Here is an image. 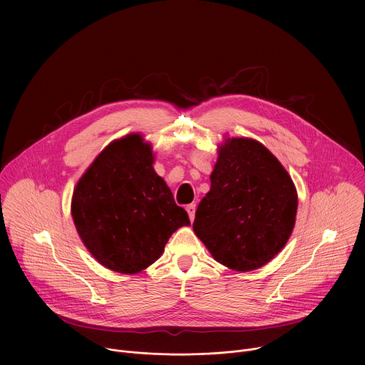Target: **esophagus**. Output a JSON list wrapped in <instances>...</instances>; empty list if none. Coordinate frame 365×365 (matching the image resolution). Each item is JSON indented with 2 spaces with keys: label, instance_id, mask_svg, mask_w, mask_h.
I'll use <instances>...</instances> for the list:
<instances>
[{
  "label": "esophagus",
  "instance_id": "34e87169",
  "mask_svg": "<svg viewBox=\"0 0 365 365\" xmlns=\"http://www.w3.org/2000/svg\"><path fill=\"white\" fill-rule=\"evenodd\" d=\"M186 211H187V215H189V220L193 221L195 220V211H196V206L192 203V205H187L186 206Z\"/></svg>",
  "mask_w": 365,
  "mask_h": 365
}]
</instances>
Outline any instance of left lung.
<instances>
[{
    "label": "left lung",
    "instance_id": "8db88e82",
    "mask_svg": "<svg viewBox=\"0 0 365 365\" xmlns=\"http://www.w3.org/2000/svg\"><path fill=\"white\" fill-rule=\"evenodd\" d=\"M296 212V186L276 155L257 140L228 137L218 145L193 231L220 264L252 272L283 250Z\"/></svg>",
    "mask_w": 365,
    "mask_h": 365
}]
</instances>
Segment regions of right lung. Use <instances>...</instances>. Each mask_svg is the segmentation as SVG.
Here are the masks:
<instances>
[{
  "instance_id": "1",
  "label": "right lung",
  "mask_w": 365,
  "mask_h": 365,
  "mask_svg": "<svg viewBox=\"0 0 365 365\" xmlns=\"http://www.w3.org/2000/svg\"><path fill=\"white\" fill-rule=\"evenodd\" d=\"M153 163L151 144L131 133L103 148L73 189L71 212L83 245L121 274L145 270L172 234L190 225Z\"/></svg>"
}]
</instances>
